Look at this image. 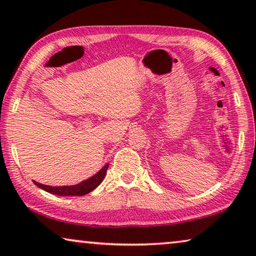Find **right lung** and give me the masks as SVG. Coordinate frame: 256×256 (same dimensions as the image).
<instances>
[{
    "label": "right lung",
    "instance_id": "1",
    "mask_svg": "<svg viewBox=\"0 0 256 256\" xmlns=\"http://www.w3.org/2000/svg\"><path fill=\"white\" fill-rule=\"evenodd\" d=\"M110 166V164H106L100 170H99L96 175H94L90 178L86 180L81 183L72 186H48L38 183V182L34 180V184L38 186V188L50 192L52 194H56L60 196H82L84 194H88L94 190L97 186L102 183L104 177L106 175L107 168Z\"/></svg>",
    "mask_w": 256,
    "mask_h": 256
}]
</instances>
